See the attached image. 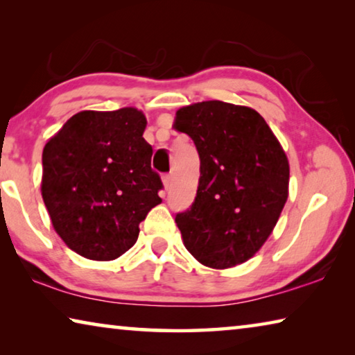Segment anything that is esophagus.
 <instances>
[{"label":"esophagus","instance_id":"obj_1","mask_svg":"<svg viewBox=\"0 0 355 355\" xmlns=\"http://www.w3.org/2000/svg\"><path fill=\"white\" fill-rule=\"evenodd\" d=\"M171 183H172V178H171L169 173H166V175H163V184H164V188L169 189V188H171Z\"/></svg>","mask_w":355,"mask_h":355}]
</instances>
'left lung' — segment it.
Here are the masks:
<instances>
[{"instance_id": "obj_1", "label": "left lung", "mask_w": 355, "mask_h": 355, "mask_svg": "<svg viewBox=\"0 0 355 355\" xmlns=\"http://www.w3.org/2000/svg\"><path fill=\"white\" fill-rule=\"evenodd\" d=\"M173 127L194 141L200 158L196 200L175 216L184 248L213 269L248 261L288 199L284 148L255 110L219 100L180 107Z\"/></svg>"}]
</instances>
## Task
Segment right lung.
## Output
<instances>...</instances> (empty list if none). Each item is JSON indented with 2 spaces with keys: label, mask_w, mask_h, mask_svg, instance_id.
Masks as SVG:
<instances>
[{
  "label": "right lung",
  "mask_w": 355,
  "mask_h": 355,
  "mask_svg": "<svg viewBox=\"0 0 355 355\" xmlns=\"http://www.w3.org/2000/svg\"><path fill=\"white\" fill-rule=\"evenodd\" d=\"M146 125L136 107L81 111L45 144L42 197L58 235L84 258L110 261L125 254L161 203Z\"/></svg>",
  "instance_id": "1"
}]
</instances>
